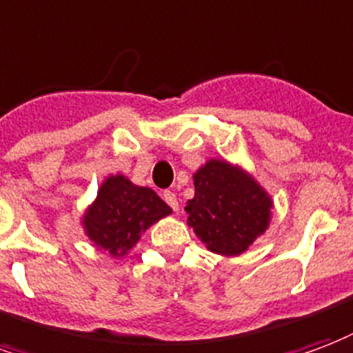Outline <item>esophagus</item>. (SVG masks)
<instances>
[{"mask_svg": "<svg viewBox=\"0 0 353 353\" xmlns=\"http://www.w3.org/2000/svg\"><path fill=\"white\" fill-rule=\"evenodd\" d=\"M163 198H164V202L168 203L172 210H174V211L179 210V203H177V196H176V194H174V192H172V190H164Z\"/></svg>", "mask_w": 353, "mask_h": 353, "instance_id": "obj_1", "label": "esophagus"}]
</instances>
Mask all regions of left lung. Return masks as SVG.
<instances>
[{"label": "left lung", "instance_id": "8db88e82", "mask_svg": "<svg viewBox=\"0 0 353 353\" xmlns=\"http://www.w3.org/2000/svg\"><path fill=\"white\" fill-rule=\"evenodd\" d=\"M192 179L194 198L185 205L190 228L211 252L243 254L270 226V194L249 172L221 159H210Z\"/></svg>", "mask_w": 353, "mask_h": 353}]
</instances>
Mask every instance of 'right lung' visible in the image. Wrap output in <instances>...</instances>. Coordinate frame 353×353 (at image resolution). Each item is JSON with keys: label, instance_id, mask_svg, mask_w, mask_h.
I'll list each match as a JSON object with an SVG mask.
<instances>
[{"label": "right lung", "instance_id": "right-lung-1", "mask_svg": "<svg viewBox=\"0 0 353 353\" xmlns=\"http://www.w3.org/2000/svg\"><path fill=\"white\" fill-rule=\"evenodd\" d=\"M172 213L150 187L134 185L121 174L108 176L97 198L82 216L85 236L97 249L121 258L129 252L151 224Z\"/></svg>", "mask_w": 353, "mask_h": 353}]
</instances>
